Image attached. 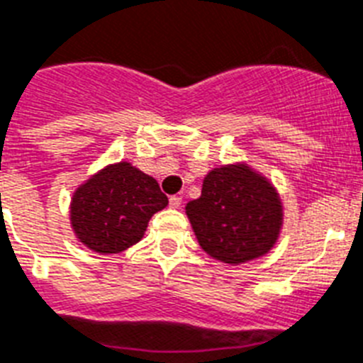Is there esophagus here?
I'll return each instance as SVG.
<instances>
[{
    "mask_svg": "<svg viewBox=\"0 0 363 363\" xmlns=\"http://www.w3.org/2000/svg\"><path fill=\"white\" fill-rule=\"evenodd\" d=\"M181 205H182V197L181 196L169 197V206H172V208H179Z\"/></svg>",
    "mask_w": 363,
    "mask_h": 363,
    "instance_id": "esophagus-1",
    "label": "esophagus"
}]
</instances>
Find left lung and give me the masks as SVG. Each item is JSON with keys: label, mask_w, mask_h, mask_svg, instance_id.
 I'll list each match as a JSON object with an SVG mask.
<instances>
[{"label": "left lung", "mask_w": 363, "mask_h": 363, "mask_svg": "<svg viewBox=\"0 0 363 363\" xmlns=\"http://www.w3.org/2000/svg\"><path fill=\"white\" fill-rule=\"evenodd\" d=\"M184 210L201 249L227 266L266 257L284 223L275 184L242 160L212 167L203 179L201 196Z\"/></svg>", "instance_id": "left-lung-1"}]
</instances>
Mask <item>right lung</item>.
<instances>
[{
  "instance_id": "1",
  "label": "right lung",
  "mask_w": 363,
  "mask_h": 363,
  "mask_svg": "<svg viewBox=\"0 0 363 363\" xmlns=\"http://www.w3.org/2000/svg\"><path fill=\"white\" fill-rule=\"evenodd\" d=\"M167 206L153 177L127 160L106 164L73 191L69 227L97 255H118L144 238L149 219Z\"/></svg>"
}]
</instances>
